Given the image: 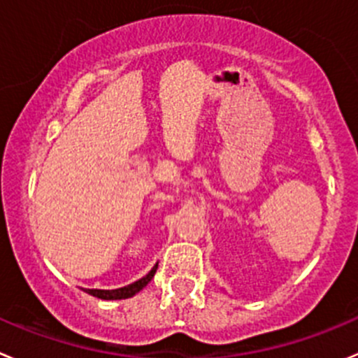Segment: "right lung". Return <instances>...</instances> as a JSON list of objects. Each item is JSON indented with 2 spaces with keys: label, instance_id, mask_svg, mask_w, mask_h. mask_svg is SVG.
I'll return each mask as SVG.
<instances>
[{
  "label": "right lung",
  "instance_id": "obj_1",
  "mask_svg": "<svg viewBox=\"0 0 358 358\" xmlns=\"http://www.w3.org/2000/svg\"><path fill=\"white\" fill-rule=\"evenodd\" d=\"M157 266L159 262L155 264L154 267H152L150 271L147 273V275L143 276V278H140L138 282L131 283V285H126V287H120V289H113V290H101V289H83V292H87L89 296H94L98 297V299H105V301H117V299H127V297H133L136 296L140 290H143L145 287L150 283V280L154 278L155 271H157Z\"/></svg>",
  "mask_w": 358,
  "mask_h": 358
}]
</instances>
